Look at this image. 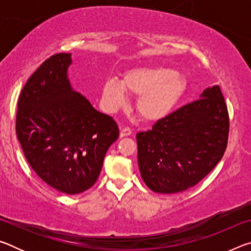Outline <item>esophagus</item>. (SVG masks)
Instances as JSON below:
<instances>
[{"mask_svg":"<svg viewBox=\"0 0 251 251\" xmlns=\"http://www.w3.org/2000/svg\"><path fill=\"white\" fill-rule=\"evenodd\" d=\"M131 133H133V130H131V129L129 128V127H125V128H122V129H121L120 136H121V137H125V136L131 135Z\"/></svg>","mask_w":251,"mask_h":251,"instance_id":"34e87169","label":"esophagus"}]
</instances>
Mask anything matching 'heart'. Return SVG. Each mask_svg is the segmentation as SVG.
Returning <instances> with one entry per match:
<instances>
[{
  "label": "heart",
  "mask_w": 251,
  "mask_h": 251,
  "mask_svg": "<svg viewBox=\"0 0 251 251\" xmlns=\"http://www.w3.org/2000/svg\"><path fill=\"white\" fill-rule=\"evenodd\" d=\"M185 90V83L176 70L164 66H145L128 71L124 79L110 78L101 87L106 108L116 110L126 104L127 93L139 96L138 115L144 121L157 122L175 107Z\"/></svg>",
  "instance_id": "b5f03b06"
}]
</instances>
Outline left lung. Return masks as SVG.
Listing matches in <instances>:
<instances>
[{
  "instance_id": "left-lung-1",
  "label": "left lung",
  "mask_w": 251,
  "mask_h": 251,
  "mask_svg": "<svg viewBox=\"0 0 251 251\" xmlns=\"http://www.w3.org/2000/svg\"><path fill=\"white\" fill-rule=\"evenodd\" d=\"M229 115L218 85L201 99L157 121L136 135L138 167L152 192L175 194L197 185L223 158Z\"/></svg>"
}]
</instances>
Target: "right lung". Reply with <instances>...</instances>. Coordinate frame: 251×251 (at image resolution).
<instances>
[{
	"instance_id": "right-lung-1",
	"label": "right lung",
	"mask_w": 251,
	"mask_h": 251,
	"mask_svg": "<svg viewBox=\"0 0 251 251\" xmlns=\"http://www.w3.org/2000/svg\"><path fill=\"white\" fill-rule=\"evenodd\" d=\"M71 54L46 59L21 92L16 135L29 166L58 192L90 189L109 146L120 136L116 122L72 88Z\"/></svg>"
}]
</instances>
